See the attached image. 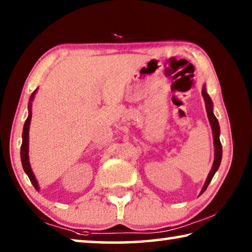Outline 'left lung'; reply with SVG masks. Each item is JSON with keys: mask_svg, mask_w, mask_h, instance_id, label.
<instances>
[{"mask_svg": "<svg viewBox=\"0 0 252 252\" xmlns=\"http://www.w3.org/2000/svg\"><path fill=\"white\" fill-rule=\"evenodd\" d=\"M202 96L204 100V103H206V110H207V114H208V119L209 122H210L211 129H212V135H213V144H215V160H213V164L211 168V171L209 172L207 180L204 182L203 188L201 190L200 194L203 193L204 191L209 186V183L211 182L213 176L217 172V170L219 169L220 163H221V159H222V147H221V142H220V126H219V122L217 120V118L215 114H213V104L212 101L210 99V96L207 93L206 90V85H203L202 88Z\"/></svg>", "mask_w": 252, "mask_h": 252, "instance_id": "8db88e82", "label": "left lung"}]
</instances>
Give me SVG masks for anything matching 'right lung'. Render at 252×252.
<instances>
[{
	"instance_id": "obj_1",
	"label": "right lung",
	"mask_w": 252,
	"mask_h": 252,
	"mask_svg": "<svg viewBox=\"0 0 252 252\" xmlns=\"http://www.w3.org/2000/svg\"><path fill=\"white\" fill-rule=\"evenodd\" d=\"M37 91V89L34 91L31 96H30V101H29V105H28V110H29V116L27 121L24 123L23 126V133H22V146H21V162H22V167L24 169V172L28 174V177L30 180H31L32 185L34 186L36 190H40L39 183H37V180L34 173L32 171L31 164H30V158H29V131H30V125H31V118H32V101L34 100V96H35V93Z\"/></svg>"
}]
</instances>
